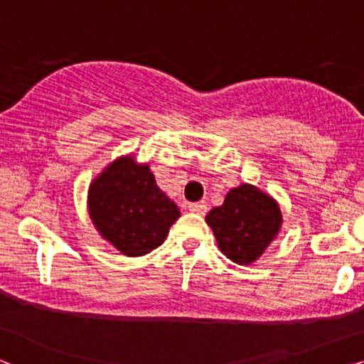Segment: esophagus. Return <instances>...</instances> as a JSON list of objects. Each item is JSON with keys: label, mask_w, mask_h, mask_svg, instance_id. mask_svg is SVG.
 Segmentation results:
<instances>
[{"label": "esophagus", "mask_w": 364, "mask_h": 364, "mask_svg": "<svg viewBox=\"0 0 364 364\" xmlns=\"http://www.w3.org/2000/svg\"><path fill=\"white\" fill-rule=\"evenodd\" d=\"M188 210H190L191 213H195V215L205 216L208 211V206L205 205V203H191V205L188 206Z\"/></svg>", "instance_id": "34e87169"}]
</instances>
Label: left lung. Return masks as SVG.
Returning <instances> with one entry per match:
<instances>
[{"mask_svg":"<svg viewBox=\"0 0 364 364\" xmlns=\"http://www.w3.org/2000/svg\"><path fill=\"white\" fill-rule=\"evenodd\" d=\"M218 248L232 263H255L278 238L283 226L279 203L250 183L231 188L221 206L206 215Z\"/></svg>","mask_w":364,"mask_h":364,"instance_id":"obj_1","label":"left lung"}]
</instances>
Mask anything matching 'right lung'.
Here are the masks:
<instances>
[{
	"mask_svg": "<svg viewBox=\"0 0 364 364\" xmlns=\"http://www.w3.org/2000/svg\"><path fill=\"white\" fill-rule=\"evenodd\" d=\"M86 205L101 238L129 258L161 246L181 216L176 203L159 190L149 164L138 163L134 154L113 159L91 179Z\"/></svg>",
	"mask_w": 364,
	"mask_h": 364,
	"instance_id": "1",
	"label": "right lung"
}]
</instances>
